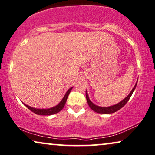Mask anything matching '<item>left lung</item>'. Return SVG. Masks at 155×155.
<instances>
[{"mask_svg": "<svg viewBox=\"0 0 155 155\" xmlns=\"http://www.w3.org/2000/svg\"><path fill=\"white\" fill-rule=\"evenodd\" d=\"M137 82H136L135 86H134V88L132 89L130 93V94L127 95V96L125 97L123 100L121 101L120 102H119L118 104L113 105V106H108V107H101V106H96V105H95L94 103L91 101V100L89 99V97H88L87 91H86V100H87V103H88V106H89L90 108H91L93 110L95 111V112L98 113H102V114H110V113L116 112V111L120 110V108H122L123 107L127 104V102L128 101L129 99L130 98V97L132 96V94H133V91H135L136 86H137Z\"/></svg>", "mask_w": 155, "mask_h": 155, "instance_id": "8db88e82", "label": "left lung"}]
</instances>
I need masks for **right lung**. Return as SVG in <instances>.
Listing matches in <instances>:
<instances>
[{
	"mask_svg": "<svg viewBox=\"0 0 155 155\" xmlns=\"http://www.w3.org/2000/svg\"><path fill=\"white\" fill-rule=\"evenodd\" d=\"M72 88H73V87L70 88L68 90L67 92H66L64 96L63 97L62 100H61V101L59 102V104L57 105V106H55L54 107H52V108H46V109H42V108L39 109V108H33V107L29 106H28V105H26L25 104H24V103H23V104L28 109H30L31 111H32L33 113H35L37 115H53V114H56V113H59V111L62 110V108H64V107L66 102H67L68 96H69V94H70V92H71Z\"/></svg>",
	"mask_w": 155,
	"mask_h": 155,
	"instance_id": "right-lung-1",
	"label": "right lung"
}]
</instances>
